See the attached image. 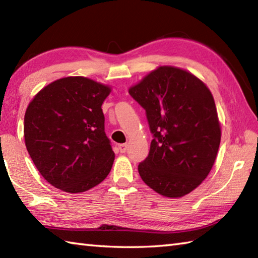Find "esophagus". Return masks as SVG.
Instances as JSON below:
<instances>
[{"label": "esophagus", "instance_id": "34e87169", "mask_svg": "<svg viewBox=\"0 0 258 258\" xmlns=\"http://www.w3.org/2000/svg\"><path fill=\"white\" fill-rule=\"evenodd\" d=\"M127 143H123V145H119L118 146V148H119V150H120V152L121 154H125L126 152V150H127Z\"/></svg>", "mask_w": 258, "mask_h": 258}]
</instances>
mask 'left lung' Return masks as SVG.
Masks as SVG:
<instances>
[{
	"instance_id": "1",
	"label": "left lung",
	"mask_w": 258,
	"mask_h": 258,
	"mask_svg": "<svg viewBox=\"0 0 258 258\" xmlns=\"http://www.w3.org/2000/svg\"><path fill=\"white\" fill-rule=\"evenodd\" d=\"M128 93L146 109L154 134L149 155L139 164L140 176L164 197L190 194L211 172L221 142L212 92L190 72L160 66Z\"/></svg>"
}]
</instances>
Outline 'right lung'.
<instances>
[{"mask_svg":"<svg viewBox=\"0 0 258 258\" xmlns=\"http://www.w3.org/2000/svg\"><path fill=\"white\" fill-rule=\"evenodd\" d=\"M111 87L83 76L50 83L25 113V145L45 180L69 194L101 183L115 154L104 133L102 103Z\"/></svg>","mask_w":258,"mask_h":258,"instance_id":"1","label":"right lung"}]
</instances>
